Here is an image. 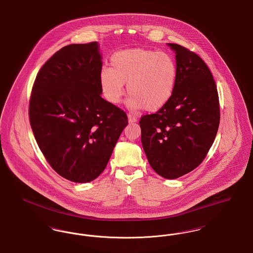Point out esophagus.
I'll return each instance as SVG.
<instances>
[{
    "label": "esophagus",
    "instance_id": "34e87169",
    "mask_svg": "<svg viewBox=\"0 0 253 253\" xmlns=\"http://www.w3.org/2000/svg\"><path fill=\"white\" fill-rule=\"evenodd\" d=\"M128 121H129V123H134V122L137 121V118L134 117V116H132L131 114H129V115H128Z\"/></svg>",
    "mask_w": 253,
    "mask_h": 253
}]
</instances>
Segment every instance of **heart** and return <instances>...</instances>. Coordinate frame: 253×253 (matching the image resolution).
<instances>
[{
  "mask_svg": "<svg viewBox=\"0 0 253 253\" xmlns=\"http://www.w3.org/2000/svg\"><path fill=\"white\" fill-rule=\"evenodd\" d=\"M111 68L104 67L99 74L102 95L111 104H119L127 84V106L132 110L144 107L155 112L164 107L172 96L177 67L167 52L151 49H125L111 57Z\"/></svg>",
  "mask_w": 253,
  "mask_h": 253,
  "instance_id": "obj_1",
  "label": "heart"
}]
</instances>
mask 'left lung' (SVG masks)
Instances as JSON below:
<instances>
[{"label": "left lung", "mask_w": 253, "mask_h": 253, "mask_svg": "<svg viewBox=\"0 0 253 253\" xmlns=\"http://www.w3.org/2000/svg\"><path fill=\"white\" fill-rule=\"evenodd\" d=\"M175 53L177 77L172 96L140 121L147 159L160 176L175 179L201 164L216 136L220 109L216 84L195 53L167 43Z\"/></svg>", "instance_id": "left-lung-1"}]
</instances>
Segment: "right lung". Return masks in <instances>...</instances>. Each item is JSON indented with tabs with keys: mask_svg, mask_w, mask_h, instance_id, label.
Listing matches in <instances>:
<instances>
[{
	"mask_svg": "<svg viewBox=\"0 0 253 253\" xmlns=\"http://www.w3.org/2000/svg\"><path fill=\"white\" fill-rule=\"evenodd\" d=\"M102 57L96 42L69 44L37 75L29 120L37 143L60 176L86 183L107 166L126 114L101 97Z\"/></svg>",
	"mask_w": 253,
	"mask_h": 253,
	"instance_id": "right-lung-1",
	"label": "right lung"
}]
</instances>
